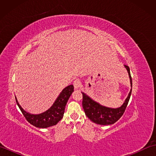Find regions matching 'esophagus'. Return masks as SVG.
<instances>
[{
    "label": "esophagus",
    "mask_w": 156,
    "mask_h": 156,
    "mask_svg": "<svg viewBox=\"0 0 156 156\" xmlns=\"http://www.w3.org/2000/svg\"><path fill=\"white\" fill-rule=\"evenodd\" d=\"M73 84H74V87L75 89H78L80 86V80L78 79H76V80L73 82Z\"/></svg>",
    "instance_id": "obj_1"
}]
</instances>
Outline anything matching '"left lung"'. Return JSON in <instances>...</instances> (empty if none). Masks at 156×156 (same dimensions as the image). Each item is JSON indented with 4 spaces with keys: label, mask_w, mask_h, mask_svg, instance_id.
I'll return each instance as SVG.
<instances>
[{
    "label": "left lung",
    "mask_w": 156,
    "mask_h": 156,
    "mask_svg": "<svg viewBox=\"0 0 156 156\" xmlns=\"http://www.w3.org/2000/svg\"><path fill=\"white\" fill-rule=\"evenodd\" d=\"M125 67L129 73L131 86L132 87V79L130 74V69L128 66L125 65ZM131 91L132 90L131 89V91L129 92L128 97L126 98L123 105L121 107L117 108H111L102 106L82 92V107H83L86 115L92 122L97 124L102 125L114 124L122 117V115L125 112L131 97Z\"/></svg>",
    "instance_id": "1"
}]
</instances>
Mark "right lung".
Returning <instances> with one entry per match:
<instances>
[{
	"label": "right lung",
	"mask_w": 156,
	"mask_h": 156,
	"mask_svg": "<svg viewBox=\"0 0 156 156\" xmlns=\"http://www.w3.org/2000/svg\"><path fill=\"white\" fill-rule=\"evenodd\" d=\"M73 91L74 86L72 84L68 86L61 92L54 103L48 111L38 115L30 114L23 110L16 97L15 99L20 110L29 123L36 127L47 128L55 125L63 118L66 103Z\"/></svg>",
	"instance_id": "right-lung-1"
}]
</instances>
